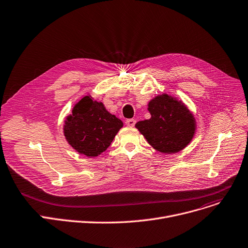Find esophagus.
Listing matches in <instances>:
<instances>
[{
    "instance_id": "esophagus-1",
    "label": "esophagus",
    "mask_w": 248,
    "mask_h": 248,
    "mask_svg": "<svg viewBox=\"0 0 248 248\" xmlns=\"http://www.w3.org/2000/svg\"><path fill=\"white\" fill-rule=\"evenodd\" d=\"M125 124H126L127 126H129V127H133V126H135V124H136V120H134V119H128V120L125 121Z\"/></svg>"
}]
</instances>
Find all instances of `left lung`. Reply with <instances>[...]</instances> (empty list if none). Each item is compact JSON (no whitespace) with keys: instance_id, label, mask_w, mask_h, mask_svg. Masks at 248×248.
Wrapping results in <instances>:
<instances>
[{"instance_id":"1","label":"left lung","mask_w":248,"mask_h":248,"mask_svg":"<svg viewBox=\"0 0 248 248\" xmlns=\"http://www.w3.org/2000/svg\"><path fill=\"white\" fill-rule=\"evenodd\" d=\"M147 109L151 119L137 123L136 127L155 150L171 155L189 144L195 134L196 122L183 102L162 93L151 100Z\"/></svg>"}]
</instances>
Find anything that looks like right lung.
<instances>
[{
	"label": "right lung",
	"instance_id": "right-lung-1",
	"mask_svg": "<svg viewBox=\"0 0 248 248\" xmlns=\"http://www.w3.org/2000/svg\"><path fill=\"white\" fill-rule=\"evenodd\" d=\"M124 123L88 94L75 105L64 121L63 135L78 154L94 157L110 145Z\"/></svg>",
	"mask_w": 248,
	"mask_h": 248
}]
</instances>
